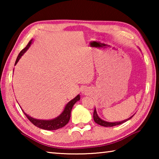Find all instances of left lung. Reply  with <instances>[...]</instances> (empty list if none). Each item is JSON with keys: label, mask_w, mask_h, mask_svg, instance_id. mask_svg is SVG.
<instances>
[{"label": "left lung", "mask_w": 159, "mask_h": 159, "mask_svg": "<svg viewBox=\"0 0 159 159\" xmlns=\"http://www.w3.org/2000/svg\"><path fill=\"white\" fill-rule=\"evenodd\" d=\"M133 116H132L131 117L128 118V119H125L124 120H123V121L110 123V122H107V121H104V120H102L101 118L98 116V114H97L95 108V110H94V113H93V118H94V120H95V122L96 123H98V124L102 125V126H104V127H112V126H115V125H117L122 124V123H125V121H127V120H130Z\"/></svg>", "instance_id": "8db88e82"}]
</instances>
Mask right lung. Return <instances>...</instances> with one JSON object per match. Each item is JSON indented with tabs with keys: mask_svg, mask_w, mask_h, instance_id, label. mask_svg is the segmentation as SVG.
Listing matches in <instances>:
<instances>
[{
	"mask_svg": "<svg viewBox=\"0 0 159 159\" xmlns=\"http://www.w3.org/2000/svg\"><path fill=\"white\" fill-rule=\"evenodd\" d=\"M31 42H32V40H31V41L29 42L27 45H26V46L20 52V54H19L17 56V60H16L15 64H16L18 62L19 60H20V57L23 55V54L26 52V50H27L29 47H30ZM79 99H80V95H79L66 104L63 112L61 113L58 117L52 120H38V119H36V118H34L31 116H29V115L25 114V112H24V114H25V116L27 117L28 119L30 120V121L33 123L34 125H36L38 128L43 129V130H57V129H60L61 128L64 127V125H66L67 123H69L70 117H71V109L73 108L74 104L76 103L77 101H79Z\"/></svg>",
	"mask_w": 159,
	"mask_h": 159,
	"instance_id": "1",
	"label": "right lung"
}]
</instances>
